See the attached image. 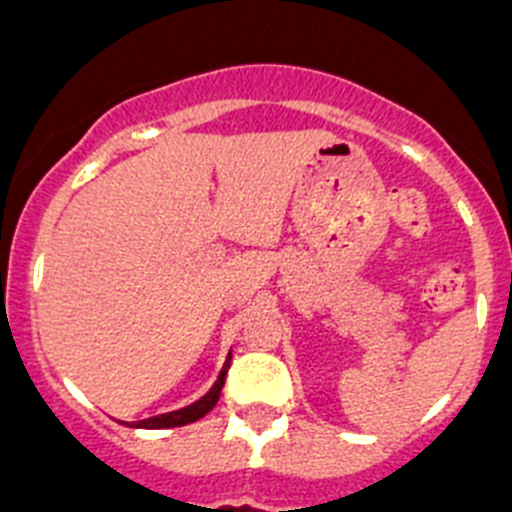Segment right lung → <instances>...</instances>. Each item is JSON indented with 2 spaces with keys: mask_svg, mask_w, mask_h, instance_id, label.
<instances>
[{
  "mask_svg": "<svg viewBox=\"0 0 512 512\" xmlns=\"http://www.w3.org/2000/svg\"><path fill=\"white\" fill-rule=\"evenodd\" d=\"M229 362H232V354H229L227 362H224L222 372H219V380L214 382V388H211L204 398L196 400V403H191V405H186V408H181V411H170V413H163V416H153V418H145V421L132 423V428H176V426H186V423H193V421H199V418H204L206 413H209L211 408L219 403L224 380H227Z\"/></svg>",
  "mask_w": 512,
  "mask_h": 512,
  "instance_id": "1",
  "label": "right lung"
}]
</instances>
